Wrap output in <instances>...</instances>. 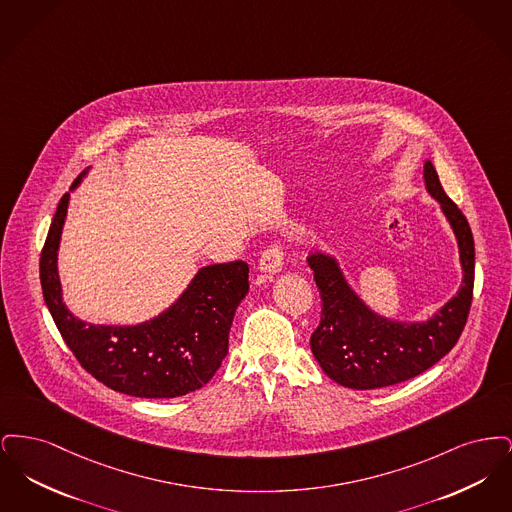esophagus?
Instances as JSON below:
<instances>
[{
	"mask_svg": "<svg viewBox=\"0 0 512 512\" xmlns=\"http://www.w3.org/2000/svg\"><path fill=\"white\" fill-rule=\"evenodd\" d=\"M284 265V249L280 244H272L261 255L259 270L265 274H278Z\"/></svg>",
	"mask_w": 512,
	"mask_h": 512,
	"instance_id": "esophagus-1",
	"label": "esophagus"
}]
</instances>
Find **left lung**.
<instances>
[{"instance_id":"left-lung-1","label":"left lung","mask_w":512,"mask_h":512,"mask_svg":"<svg viewBox=\"0 0 512 512\" xmlns=\"http://www.w3.org/2000/svg\"><path fill=\"white\" fill-rule=\"evenodd\" d=\"M424 184L453 228L463 267L459 292L428 320L405 322L374 313L347 284L336 257L322 251L307 257L322 299L311 351L320 368L343 388L376 390L411 380L436 365L463 334L474 290L472 230L443 192L432 161L424 163Z\"/></svg>"}]
</instances>
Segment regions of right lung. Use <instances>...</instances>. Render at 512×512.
<instances>
[{
  "instance_id": "add662e5",
  "label": "right lung",
  "mask_w": 512,
  "mask_h": 512,
  "mask_svg": "<svg viewBox=\"0 0 512 512\" xmlns=\"http://www.w3.org/2000/svg\"><path fill=\"white\" fill-rule=\"evenodd\" d=\"M82 172L74 180L80 184ZM69 197H61L40 257L44 301L76 361L111 390L144 399H171L205 386L228 353L234 313L249 292L244 261L199 268L188 288L161 315L132 324H92L63 301L57 251Z\"/></svg>"
}]
</instances>
